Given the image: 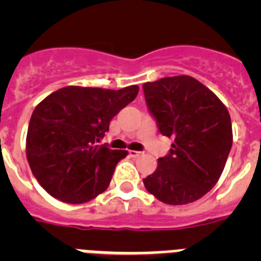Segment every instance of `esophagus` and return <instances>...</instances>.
Returning a JSON list of instances; mask_svg holds the SVG:
<instances>
[{
  "mask_svg": "<svg viewBox=\"0 0 261 261\" xmlns=\"http://www.w3.org/2000/svg\"><path fill=\"white\" fill-rule=\"evenodd\" d=\"M141 151H137V150H129V155L132 156V158H137V156L141 155Z\"/></svg>",
  "mask_w": 261,
  "mask_h": 261,
  "instance_id": "obj_1",
  "label": "esophagus"
}]
</instances>
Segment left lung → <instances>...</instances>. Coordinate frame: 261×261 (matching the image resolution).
Here are the masks:
<instances>
[{
    "mask_svg": "<svg viewBox=\"0 0 261 261\" xmlns=\"http://www.w3.org/2000/svg\"><path fill=\"white\" fill-rule=\"evenodd\" d=\"M142 89L161 133L174 140L170 154L144 179L145 188L170 205L201 199L221 177L231 149L229 111L191 75L161 78Z\"/></svg>",
    "mask_w": 261,
    "mask_h": 261,
    "instance_id": "8db88e82",
    "label": "left lung"
}]
</instances>
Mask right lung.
Returning a JSON list of instances; mask_svg holds the SVG:
<instances>
[{"instance_id":"right-lung-1","label":"right lung","mask_w":261,"mask_h":261,"mask_svg":"<svg viewBox=\"0 0 261 261\" xmlns=\"http://www.w3.org/2000/svg\"><path fill=\"white\" fill-rule=\"evenodd\" d=\"M138 90L137 85L120 90L66 86L36 106L27 130L26 155L34 176L50 196L84 204L107 190L115 167L128 151L98 142Z\"/></svg>"}]
</instances>
